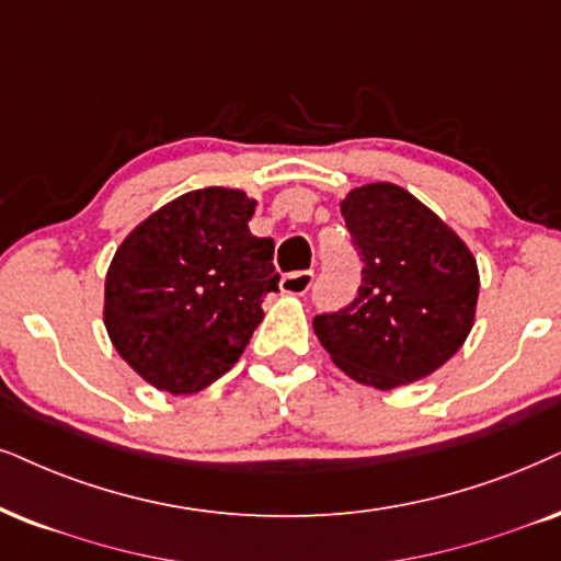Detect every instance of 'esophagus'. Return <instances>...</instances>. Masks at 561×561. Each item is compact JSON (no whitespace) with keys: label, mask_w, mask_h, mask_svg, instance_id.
I'll use <instances>...</instances> for the list:
<instances>
[{"label":"esophagus","mask_w":561,"mask_h":561,"mask_svg":"<svg viewBox=\"0 0 561 561\" xmlns=\"http://www.w3.org/2000/svg\"><path fill=\"white\" fill-rule=\"evenodd\" d=\"M313 285V272H293V274H285L279 282V289L285 295H295L300 297L310 289Z\"/></svg>","instance_id":"34e87169"}]
</instances>
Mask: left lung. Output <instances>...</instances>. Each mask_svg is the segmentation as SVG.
I'll use <instances>...</instances> for the list:
<instances>
[{"label":"left lung","instance_id":"8db88e82","mask_svg":"<svg viewBox=\"0 0 561 561\" xmlns=\"http://www.w3.org/2000/svg\"><path fill=\"white\" fill-rule=\"evenodd\" d=\"M363 256L350 308L316 316L318 342L359 386L393 391L439 370L477 321L479 266L450 225L396 183H365L339 202Z\"/></svg>","mask_w":561,"mask_h":561}]
</instances>
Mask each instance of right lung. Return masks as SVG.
<instances>
[{"label": "right lung", "instance_id": "1", "mask_svg": "<svg viewBox=\"0 0 561 561\" xmlns=\"http://www.w3.org/2000/svg\"><path fill=\"white\" fill-rule=\"evenodd\" d=\"M256 198L188 191L141 219L105 274L103 323L122 359L158 391L191 396L222 378L264 321L274 240L248 230Z\"/></svg>", "mask_w": 561, "mask_h": 561}]
</instances>
